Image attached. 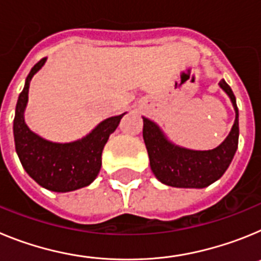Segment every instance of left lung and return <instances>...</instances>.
Returning <instances> with one entry per match:
<instances>
[{"mask_svg": "<svg viewBox=\"0 0 261 261\" xmlns=\"http://www.w3.org/2000/svg\"><path fill=\"white\" fill-rule=\"evenodd\" d=\"M220 86L231 99L235 121L230 135L213 150L196 151L175 146L163 137L153 121L144 117L142 136L150 159L151 171L159 181L177 188H204L225 174L238 149L239 115L231 87L223 80H221Z\"/></svg>", "mask_w": 261, "mask_h": 261, "instance_id": "1", "label": "left lung"}]
</instances>
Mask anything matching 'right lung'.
I'll list each match as a JSON object with an SVG mask.
<instances>
[{"instance_id": "obj_1", "label": "right lung", "mask_w": 261, "mask_h": 261, "mask_svg": "<svg viewBox=\"0 0 261 261\" xmlns=\"http://www.w3.org/2000/svg\"><path fill=\"white\" fill-rule=\"evenodd\" d=\"M44 62L45 59H41L34 65L18 98L13 126L15 150L23 168L36 183L55 192H69L89 186L98 176L103 147L124 114L102 121L81 141L55 144L39 137L26 125L23 112L29 99L30 81Z\"/></svg>"}]
</instances>
